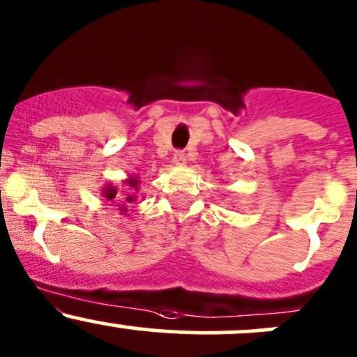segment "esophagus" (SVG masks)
<instances>
[{
	"instance_id": "esophagus-1",
	"label": "esophagus",
	"mask_w": 357,
	"mask_h": 357,
	"mask_svg": "<svg viewBox=\"0 0 357 357\" xmlns=\"http://www.w3.org/2000/svg\"><path fill=\"white\" fill-rule=\"evenodd\" d=\"M172 162H174L176 166H185V164H186L185 153H183L181 150H178V152H174V155H172Z\"/></svg>"
}]
</instances>
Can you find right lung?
<instances>
[{
	"instance_id": "add662e5",
	"label": "right lung",
	"mask_w": 357,
	"mask_h": 357,
	"mask_svg": "<svg viewBox=\"0 0 357 357\" xmlns=\"http://www.w3.org/2000/svg\"><path fill=\"white\" fill-rule=\"evenodd\" d=\"M138 190H140V179L138 176H128V178L123 181V188L119 190L118 186L107 183L102 190H100V197L106 198L107 202H112V204L118 205L119 213L126 215L128 212L130 204H133L138 197Z\"/></svg>"
}]
</instances>
